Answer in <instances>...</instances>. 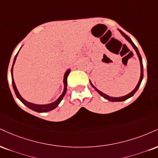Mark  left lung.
<instances>
[{
  "instance_id": "left-lung-1",
  "label": "left lung",
  "mask_w": 158,
  "mask_h": 158,
  "mask_svg": "<svg viewBox=\"0 0 158 158\" xmlns=\"http://www.w3.org/2000/svg\"><path fill=\"white\" fill-rule=\"evenodd\" d=\"M118 30L119 32H120L121 35H122L123 37H124L125 39H126L128 41L129 43H130L131 45H132V48H134L135 51V52H136L137 56H138V59H139V62H140V76L139 81H138V84H137L136 87H135L134 90H132V91H131L130 94L125 95V96H121V97H113V96H108V95H107V94H104V93H102V91H100L99 90H98V89L96 88V87H95L94 85H93V83L91 82V81L90 80V83L91 86H92V87H94V88L95 89V90L97 91V92L98 93V94H99L100 96H102L103 98H105V99H107V100H108V101H110V102H123V101H125V100L128 99V98H130V97H132V96H133V95H134L135 94L136 91L138 90V89L139 88V87H140V83H141V81H142V80H143V62H142V58H141V56H140V53H139V51H138V48H137V47L135 46V45L134 44L133 42L132 41V40H131L130 38L128 36H127V35H126V34L123 33V32L122 31H121V30H120V29H118Z\"/></svg>"
}]
</instances>
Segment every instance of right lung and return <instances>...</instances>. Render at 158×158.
I'll list each match as a JSON object with an SVG mask.
<instances>
[{"instance_id":"obj_1","label":"right lung","mask_w":158,"mask_h":158,"mask_svg":"<svg viewBox=\"0 0 158 158\" xmlns=\"http://www.w3.org/2000/svg\"><path fill=\"white\" fill-rule=\"evenodd\" d=\"M21 48H22V47H20V50L21 49ZM20 50L18 51V52L17 53L16 56H15L14 61H13L12 67V71H11V74H12V86H13V89H14L15 93V94H16L17 97H18V99L20 100L23 104H25L26 107L29 108V109L34 110V111L37 112V113H46V112L51 111V110L55 109V108H56L59 105V104L60 103L61 101L62 100V98H63L64 95H65V94H66V91H67V79H68V75H69L70 72H71V69L67 70V71H65V73H64V78H63L64 88H63V91H62V94L60 95V97H59L57 99L55 100L54 102H51V103L45 104H34V103H31V102H27V101L25 100L24 98L22 97L21 95H20V93H19L18 88H17L16 85H15V80H14V77H13V68H14L15 61H16L17 56H18V53H19V51H20Z\"/></svg>"}]
</instances>
